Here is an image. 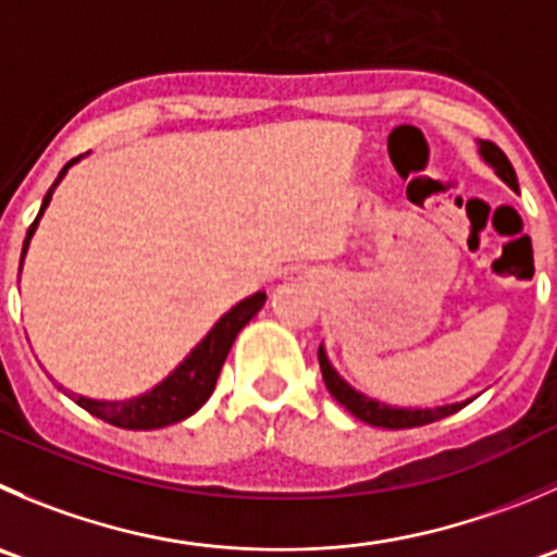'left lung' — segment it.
<instances>
[{
    "mask_svg": "<svg viewBox=\"0 0 557 557\" xmlns=\"http://www.w3.org/2000/svg\"><path fill=\"white\" fill-rule=\"evenodd\" d=\"M479 152H482V158L493 165L495 174H498L500 180L511 187V190H517V174H515V169H511L509 158H506V154L500 152L493 141H482ZM318 364H321L323 383H326V388L332 392V397L337 399L339 405H345V408H348L356 419L372 424V428H386V430L422 428V424L438 422V419H444V416L457 413V410L466 405V403H455V405H444V408H392V405H383V403H377V399H370V397H364V394L356 392V388H350L348 383H345L343 377L332 370V364H329L323 348H318Z\"/></svg>",
    "mask_w": 557,
    "mask_h": 557,
    "instance_id": "left-lung-1",
    "label": "left lung"
}]
</instances>
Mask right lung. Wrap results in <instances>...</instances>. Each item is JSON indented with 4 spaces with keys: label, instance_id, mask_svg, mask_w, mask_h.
<instances>
[{
    "label": "right lung",
    "instance_id": "add662e5",
    "mask_svg": "<svg viewBox=\"0 0 557 557\" xmlns=\"http://www.w3.org/2000/svg\"><path fill=\"white\" fill-rule=\"evenodd\" d=\"M78 158L70 160L67 165L62 169V174L57 176V182L51 185V190L46 193L42 198V207L37 212L35 223L29 225L26 231V239H24V250H21V263H24L26 256V247H29L32 234H35L37 223H40L42 212H46L48 201H51V193L53 187L62 182V176L67 174L70 165L75 163ZM267 301V294L258 290L252 294L250 299L239 301L234 310L225 312L218 323L212 326V332L201 339V343L193 348V354L165 377L160 386H154L152 392L141 394V397H133V399H122V403H106V399H89V397H81V394L70 392V397L81 405L84 410H89L91 416L102 419V422L113 424V428H124V430H158L165 428V424H176L187 416L196 413L214 392V383H218L220 370H223V361L228 356L231 345H234L236 334L250 323V318L256 315L258 310L263 307Z\"/></svg>",
    "mask_w": 557,
    "mask_h": 557
}]
</instances>
